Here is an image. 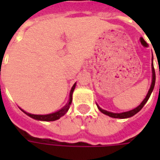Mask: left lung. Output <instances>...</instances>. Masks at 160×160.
<instances>
[{"label":"left lung","instance_id":"1","mask_svg":"<svg viewBox=\"0 0 160 160\" xmlns=\"http://www.w3.org/2000/svg\"><path fill=\"white\" fill-rule=\"evenodd\" d=\"M154 85H155V71H154V65H153V63H152V83H151V85H150V88H149V91H148V94H147L146 97L144 98V100L142 101V103L139 105V106L136 107V108H134V109L129 110V111L123 112V113H112V112H109V111H107V110H105V109H102L100 106H99V105H97L98 109H100V111L102 112L103 114H106V115H108V116H109V117H112V118H116V119H126V118L132 117L133 115H134L135 114H137V113H138L139 110H141L142 108H143V107H144V105H145V103L148 101L149 96H150V95H151L152 91H153V90H154Z\"/></svg>","mask_w":160,"mask_h":160}]
</instances>
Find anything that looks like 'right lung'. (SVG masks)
I'll list each match as a JSON object with an SVG mask.
<instances>
[{"instance_id":"1","label":"right lung","mask_w":160,"mask_h":160,"mask_svg":"<svg viewBox=\"0 0 160 160\" xmlns=\"http://www.w3.org/2000/svg\"><path fill=\"white\" fill-rule=\"evenodd\" d=\"M75 85L76 84H74V85L71 88V90H70V99H69V101L65 106L63 107L62 109L58 110V111L55 112V113H52V114H30V113H27V112L24 111L23 109H21L22 111L25 113L26 114H27L28 116H30L31 118H33L35 119H37V120H41V121H55L56 119H59L60 117H62L63 115H65L66 114V112L68 111V109H70V106L71 105V102H72V94L74 92V90L75 88Z\"/></svg>"}]
</instances>
